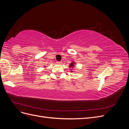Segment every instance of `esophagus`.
I'll return each instance as SVG.
<instances>
[{
    "label": "esophagus",
    "mask_w": 129,
    "mask_h": 129,
    "mask_svg": "<svg viewBox=\"0 0 129 129\" xmlns=\"http://www.w3.org/2000/svg\"><path fill=\"white\" fill-rule=\"evenodd\" d=\"M57 63L58 64H61L62 63V62L61 61H57Z\"/></svg>",
    "instance_id": "esophagus-1"
}]
</instances>
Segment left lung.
<instances>
[{"instance_id":"obj_1","label":"left lung","mask_w":129,"mask_h":129,"mask_svg":"<svg viewBox=\"0 0 129 129\" xmlns=\"http://www.w3.org/2000/svg\"><path fill=\"white\" fill-rule=\"evenodd\" d=\"M74 62H72V63L70 64L69 67H74ZM71 72H72V71H71Z\"/></svg>"}]
</instances>
